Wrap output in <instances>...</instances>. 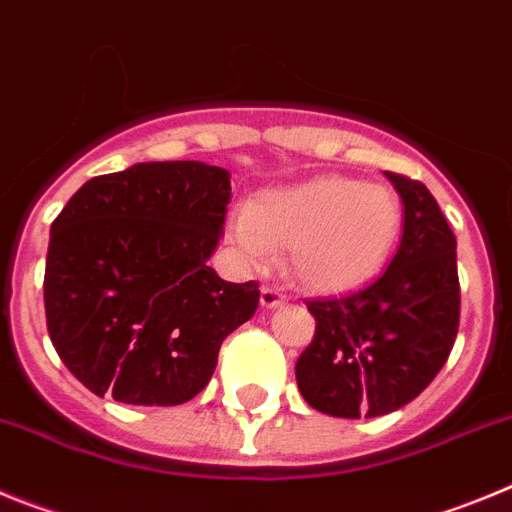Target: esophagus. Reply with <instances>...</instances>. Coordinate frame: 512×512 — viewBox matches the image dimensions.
Returning <instances> with one entry per match:
<instances>
[{
    "mask_svg": "<svg viewBox=\"0 0 512 512\" xmlns=\"http://www.w3.org/2000/svg\"><path fill=\"white\" fill-rule=\"evenodd\" d=\"M283 301H285V296H283V293H280L278 288L262 285V290H260L262 308H275V306H280V303H283Z\"/></svg>",
    "mask_w": 512,
    "mask_h": 512,
    "instance_id": "esophagus-1",
    "label": "esophagus"
}]
</instances>
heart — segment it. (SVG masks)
Listing matches in <instances>:
<instances>
[{
	"instance_id": "1",
	"label": "heart",
	"mask_w": 512,
	"mask_h": 512,
	"mask_svg": "<svg viewBox=\"0 0 512 512\" xmlns=\"http://www.w3.org/2000/svg\"><path fill=\"white\" fill-rule=\"evenodd\" d=\"M403 206L390 188L344 176L265 188L229 222L250 265L288 247V275L308 293L336 296L367 283L398 242Z\"/></svg>"
}]
</instances>
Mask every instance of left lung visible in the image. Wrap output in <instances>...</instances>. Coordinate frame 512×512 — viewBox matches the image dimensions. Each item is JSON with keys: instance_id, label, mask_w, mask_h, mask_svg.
<instances>
[{"instance_id": "1", "label": "left lung", "mask_w": 512, "mask_h": 512, "mask_svg": "<svg viewBox=\"0 0 512 512\" xmlns=\"http://www.w3.org/2000/svg\"><path fill=\"white\" fill-rule=\"evenodd\" d=\"M385 176L403 199V239L388 270L349 296L306 303L316 331L296 362L298 390L336 418H375L411 403L457 339V237L421 181Z\"/></svg>"}]
</instances>
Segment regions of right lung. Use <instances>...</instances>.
<instances>
[{
	"label": "right lung",
	"instance_id": "1",
	"mask_svg": "<svg viewBox=\"0 0 512 512\" xmlns=\"http://www.w3.org/2000/svg\"><path fill=\"white\" fill-rule=\"evenodd\" d=\"M229 170L199 160L96 176L50 227L45 319L55 352L94 395L181 405L211 380L219 347L260 290L206 265L224 234Z\"/></svg>",
	"mask_w": 512,
	"mask_h": 512
}]
</instances>
